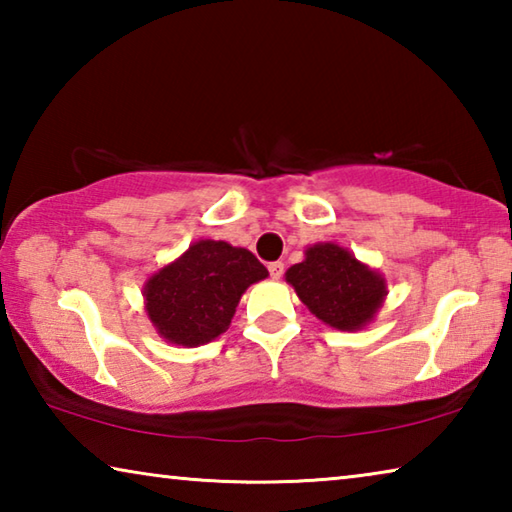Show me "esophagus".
Returning <instances> with one entry per match:
<instances>
[{
	"instance_id": "esophagus-1",
	"label": "esophagus",
	"mask_w": 512,
	"mask_h": 512,
	"mask_svg": "<svg viewBox=\"0 0 512 512\" xmlns=\"http://www.w3.org/2000/svg\"><path fill=\"white\" fill-rule=\"evenodd\" d=\"M268 273H271L273 280H280V277L284 275V264L282 262H271V264H268Z\"/></svg>"
}]
</instances>
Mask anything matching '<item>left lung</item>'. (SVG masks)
I'll list each match as a JSON object with an SVG mask.
<instances>
[{
	"label": "left lung",
	"mask_w": 512,
	"mask_h": 512,
	"mask_svg": "<svg viewBox=\"0 0 512 512\" xmlns=\"http://www.w3.org/2000/svg\"><path fill=\"white\" fill-rule=\"evenodd\" d=\"M305 255L289 268L287 282L311 314L336 329L366 325L386 296V282L336 244L311 246Z\"/></svg>",
	"instance_id": "left-lung-1"
}]
</instances>
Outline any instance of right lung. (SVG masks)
I'll return each mask as SVG.
<instances>
[{
    "label": "right lung",
    "mask_w": 512,
    "mask_h": 512,
    "mask_svg": "<svg viewBox=\"0 0 512 512\" xmlns=\"http://www.w3.org/2000/svg\"><path fill=\"white\" fill-rule=\"evenodd\" d=\"M266 275L250 250L198 241L146 282V311L164 339L196 348L228 329L241 293Z\"/></svg>",
    "instance_id": "obj_1"
}]
</instances>
